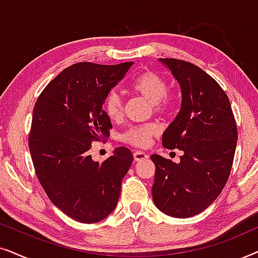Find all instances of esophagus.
Instances as JSON below:
<instances>
[{"mask_svg":"<svg viewBox=\"0 0 258 258\" xmlns=\"http://www.w3.org/2000/svg\"><path fill=\"white\" fill-rule=\"evenodd\" d=\"M148 158V155L146 153H143V151H135L134 153V160L136 162H141V161H144Z\"/></svg>","mask_w":258,"mask_h":258,"instance_id":"1","label":"esophagus"}]
</instances>
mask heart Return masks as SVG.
<instances>
[{
    "label": "heart",
    "mask_w": 258,
    "mask_h": 258,
    "mask_svg": "<svg viewBox=\"0 0 258 258\" xmlns=\"http://www.w3.org/2000/svg\"><path fill=\"white\" fill-rule=\"evenodd\" d=\"M132 89L139 96L146 98L151 103L155 112H164L168 110L169 96H168V83L163 77L158 74L148 72L137 76L132 83ZM104 111L111 121H118L122 117L123 101L118 93L111 91L104 100ZM160 129L155 123H146L142 125L132 126L122 135L124 142L133 144L136 147H146L150 139L157 135Z\"/></svg>",
    "instance_id": "b5f03b06"
}]
</instances>
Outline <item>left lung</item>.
Returning a JSON list of instances; mask_svg holds the SVG:
<instances>
[{"mask_svg":"<svg viewBox=\"0 0 258 258\" xmlns=\"http://www.w3.org/2000/svg\"><path fill=\"white\" fill-rule=\"evenodd\" d=\"M181 88V109L162 136L167 149L183 151L178 163L151 155L155 206L176 218L202 213L227 183L234 161L237 128L227 94L192 63L158 58Z\"/></svg>","mask_w":258,"mask_h":258,"instance_id":"8db88e82","label":"left lung"}]
</instances>
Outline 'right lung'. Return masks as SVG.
<instances>
[{"instance_id": "obj_1", "label": "right lung", "mask_w": 258, "mask_h": 258, "mask_svg": "<svg viewBox=\"0 0 258 258\" xmlns=\"http://www.w3.org/2000/svg\"><path fill=\"white\" fill-rule=\"evenodd\" d=\"M133 64L76 63L56 76L35 103L29 150L38 181L51 202L81 223H96L114 211L133 163L124 147L102 163L89 155L91 142L107 139L112 128L103 110L105 97Z\"/></svg>"}]
</instances>
